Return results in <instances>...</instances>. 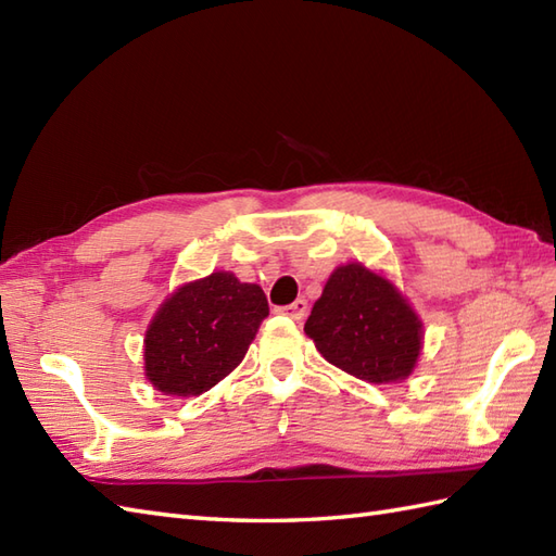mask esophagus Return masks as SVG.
<instances>
[{"label": "esophagus", "mask_w": 556, "mask_h": 556, "mask_svg": "<svg viewBox=\"0 0 556 556\" xmlns=\"http://www.w3.org/2000/svg\"><path fill=\"white\" fill-rule=\"evenodd\" d=\"M279 313L291 317V320H303V317L308 315V303H305L303 299H296V301L289 303V305H281Z\"/></svg>", "instance_id": "esophagus-1"}]
</instances>
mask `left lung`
<instances>
[{
  "instance_id": "obj_1",
  "label": "left lung",
  "mask_w": 556,
  "mask_h": 556,
  "mask_svg": "<svg viewBox=\"0 0 556 556\" xmlns=\"http://www.w3.org/2000/svg\"><path fill=\"white\" fill-rule=\"evenodd\" d=\"M303 329L329 363L372 384L408 377L422 344L416 313L363 265L334 269Z\"/></svg>"
}]
</instances>
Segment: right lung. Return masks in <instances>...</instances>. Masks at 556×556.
I'll return each instance as SVG.
<instances>
[{
	"instance_id": "1",
	"label": "right lung",
	"mask_w": 556,
	"mask_h": 556,
	"mask_svg": "<svg viewBox=\"0 0 556 556\" xmlns=\"http://www.w3.org/2000/svg\"><path fill=\"white\" fill-rule=\"evenodd\" d=\"M267 315L263 289L229 271L191 281L164 301L148 329V380L174 396L207 392L243 361Z\"/></svg>"
}]
</instances>
